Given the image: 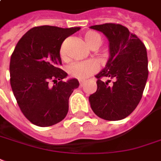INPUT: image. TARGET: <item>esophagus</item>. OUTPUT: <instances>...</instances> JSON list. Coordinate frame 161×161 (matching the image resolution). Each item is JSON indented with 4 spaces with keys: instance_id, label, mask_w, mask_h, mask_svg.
Instances as JSON below:
<instances>
[{
    "instance_id": "obj_1",
    "label": "esophagus",
    "mask_w": 161,
    "mask_h": 161,
    "mask_svg": "<svg viewBox=\"0 0 161 161\" xmlns=\"http://www.w3.org/2000/svg\"><path fill=\"white\" fill-rule=\"evenodd\" d=\"M84 83H85V81H83V80H80V86H82L84 85Z\"/></svg>"
}]
</instances>
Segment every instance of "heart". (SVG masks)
Returning <instances> with one entry per match:
<instances>
[{
	"label": "heart",
	"instance_id": "obj_1",
	"mask_svg": "<svg viewBox=\"0 0 161 161\" xmlns=\"http://www.w3.org/2000/svg\"><path fill=\"white\" fill-rule=\"evenodd\" d=\"M85 41L92 49L98 48L103 43V38L101 35L96 31H88L85 34ZM60 56L63 59L66 58V54L64 48L60 49ZM97 70V66L94 62L86 61V62L76 63L69 65L68 67V73L71 77L78 80H85L96 73Z\"/></svg>",
	"mask_w": 161,
	"mask_h": 161
}]
</instances>
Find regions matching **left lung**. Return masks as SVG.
Segmentation results:
<instances>
[{
	"label": "left lung",
	"mask_w": 161,
	"mask_h": 161,
	"mask_svg": "<svg viewBox=\"0 0 161 161\" xmlns=\"http://www.w3.org/2000/svg\"><path fill=\"white\" fill-rule=\"evenodd\" d=\"M109 42V58L96 75L97 89L89 97L91 108L100 118L119 120L131 114L142 97L148 75L144 44L127 28L119 24L93 25ZM103 77L109 78L102 81ZM114 81L109 84L111 80Z\"/></svg>",
	"instance_id": "left-lung-1"
}]
</instances>
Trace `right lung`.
Segmentation results:
<instances>
[{
  "label": "right lung",
  "mask_w": 161,
  "mask_h": 161,
  "mask_svg": "<svg viewBox=\"0 0 161 161\" xmlns=\"http://www.w3.org/2000/svg\"><path fill=\"white\" fill-rule=\"evenodd\" d=\"M80 30L34 27L15 47L10 60L11 86L22 113L34 125L51 126L67 115L69 98L79 81H63L68 74L58 68L62 64L60 48L67 37Z\"/></svg>",
  "instance_id": "obj_1"
}]
</instances>
